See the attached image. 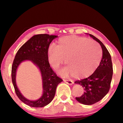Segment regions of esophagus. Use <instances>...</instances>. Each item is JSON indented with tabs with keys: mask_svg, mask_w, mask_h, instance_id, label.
Listing matches in <instances>:
<instances>
[{
	"mask_svg": "<svg viewBox=\"0 0 123 123\" xmlns=\"http://www.w3.org/2000/svg\"><path fill=\"white\" fill-rule=\"evenodd\" d=\"M63 81L66 83V84H67L68 85H72L73 84V81L72 80H63Z\"/></svg>",
	"mask_w": 123,
	"mask_h": 123,
	"instance_id": "obj_1",
	"label": "esophagus"
}]
</instances>
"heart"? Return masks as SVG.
<instances>
[{
  "instance_id": "b5f03b06",
  "label": "heart",
  "mask_w": 123,
  "mask_h": 123,
  "mask_svg": "<svg viewBox=\"0 0 123 123\" xmlns=\"http://www.w3.org/2000/svg\"><path fill=\"white\" fill-rule=\"evenodd\" d=\"M102 56L100 47L94 41L75 35L60 38L57 44H51L47 50L48 61L57 68L64 61L68 66L59 70L64 76L82 78L94 73Z\"/></svg>"
}]
</instances>
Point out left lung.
Here are the masks:
<instances>
[{"instance_id":"1","label":"left lung","mask_w":123,"mask_h":123,"mask_svg":"<svg viewBox=\"0 0 123 123\" xmlns=\"http://www.w3.org/2000/svg\"><path fill=\"white\" fill-rule=\"evenodd\" d=\"M86 34L98 42L103 50V57L95 72L88 78L74 82L84 89V93L81 96L75 98L76 100L84 105H91L99 101L109 92L113 75V67L111 55L103 43L93 35Z\"/></svg>"}]
</instances>
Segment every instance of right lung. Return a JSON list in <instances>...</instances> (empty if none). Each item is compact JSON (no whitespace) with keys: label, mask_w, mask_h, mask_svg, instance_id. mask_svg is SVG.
<instances>
[{"label":"right lung","mask_w":123,"mask_h":123,"mask_svg":"<svg viewBox=\"0 0 123 123\" xmlns=\"http://www.w3.org/2000/svg\"><path fill=\"white\" fill-rule=\"evenodd\" d=\"M48 34L35 35L24 43L17 53L12 66V81L17 97L26 105L33 107H43L50 103L55 95L57 85L62 81L50 66L47 50L51 42L57 37ZM32 62L40 72L43 81V94L39 99L30 101L24 97L16 83V70L23 62Z\"/></svg>","instance_id":"right-lung-1"}]
</instances>
